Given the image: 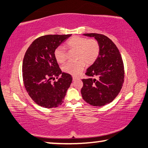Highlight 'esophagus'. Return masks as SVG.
<instances>
[{
	"mask_svg": "<svg viewBox=\"0 0 148 148\" xmlns=\"http://www.w3.org/2000/svg\"><path fill=\"white\" fill-rule=\"evenodd\" d=\"M72 79H73L74 81H75V80H76V79H79V78L78 77H76V76H72Z\"/></svg>",
	"mask_w": 148,
	"mask_h": 148,
	"instance_id": "obj_1",
	"label": "esophagus"
}]
</instances>
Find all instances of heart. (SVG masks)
<instances>
[{
	"label": "heart",
	"instance_id": "heart-1",
	"mask_svg": "<svg viewBox=\"0 0 148 148\" xmlns=\"http://www.w3.org/2000/svg\"><path fill=\"white\" fill-rule=\"evenodd\" d=\"M69 49L76 50V62H69L65 64L62 70L68 74L77 75L84 68L86 63L91 64L96 61L100 52L99 42L95 39H87L78 36H74L66 42ZM54 56L57 61L62 63L66 58V51L63 47L59 46L55 49Z\"/></svg>",
	"mask_w": 148,
	"mask_h": 148
}]
</instances>
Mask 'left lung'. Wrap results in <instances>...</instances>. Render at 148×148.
<instances>
[{"label":"left lung","mask_w":148,"mask_h":148,"mask_svg":"<svg viewBox=\"0 0 148 148\" xmlns=\"http://www.w3.org/2000/svg\"><path fill=\"white\" fill-rule=\"evenodd\" d=\"M94 37L99 42V56L87 69L81 89L82 98L94 106L109 104L117 96L124 82V65L118 48L105 35L97 33L84 34Z\"/></svg>","instance_id":"8db88e82"}]
</instances>
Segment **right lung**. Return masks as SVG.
Instances as JSON below:
<instances>
[{
    "label": "right lung",
    "mask_w": 148,
    "mask_h": 148,
    "mask_svg": "<svg viewBox=\"0 0 148 148\" xmlns=\"http://www.w3.org/2000/svg\"><path fill=\"white\" fill-rule=\"evenodd\" d=\"M71 35L39 37L32 42L25 54L22 66L25 87L35 103L43 108H52L62 104L71 86V75L62 72L54 51ZM51 79L55 81L52 82Z\"/></svg>",
    "instance_id": "obj_1"
}]
</instances>
